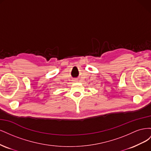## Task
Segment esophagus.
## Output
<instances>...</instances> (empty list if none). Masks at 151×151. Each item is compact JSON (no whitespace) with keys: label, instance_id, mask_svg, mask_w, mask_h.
Here are the masks:
<instances>
[{"label":"esophagus","instance_id":"34e87169","mask_svg":"<svg viewBox=\"0 0 151 151\" xmlns=\"http://www.w3.org/2000/svg\"><path fill=\"white\" fill-rule=\"evenodd\" d=\"M74 81H75V82H77V79H74Z\"/></svg>","mask_w":151,"mask_h":151}]
</instances>
